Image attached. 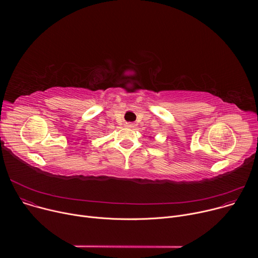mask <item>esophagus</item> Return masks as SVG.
Listing matches in <instances>:
<instances>
[{
  "mask_svg": "<svg viewBox=\"0 0 258 258\" xmlns=\"http://www.w3.org/2000/svg\"><path fill=\"white\" fill-rule=\"evenodd\" d=\"M126 126H127V127H134V124L130 122V123H126Z\"/></svg>",
  "mask_w": 258,
  "mask_h": 258,
  "instance_id": "esophagus-1",
  "label": "esophagus"
}]
</instances>
